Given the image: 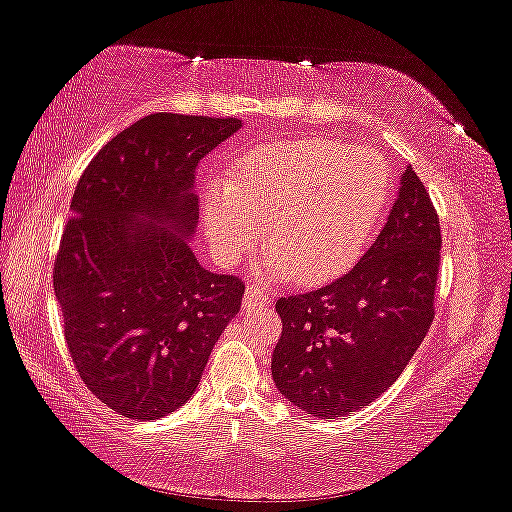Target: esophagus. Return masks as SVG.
<instances>
[{"label":"esophagus","instance_id":"34e87169","mask_svg":"<svg viewBox=\"0 0 512 512\" xmlns=\"http://www.w3.org/2000/svg\"><path fill=\"white\" fill-rule=\"evenodd\" d=\"M268 302H271V296H268V293L259 287V284H250L244 293V309H248V311L264 307V305H268Z\"/></svg>","mask_w":512,"mask_h":512}]
</instances>
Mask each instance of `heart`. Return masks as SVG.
Returning <instances> with one entry per match:
<instances>
[{
	"instance_id": "heart-1",
	"label": "heart",
	"mask_w": 512,
	"mask_h": 512,
	"mask_svg": "<svg viewBox=\"0 0 512 512\" xmlns=\"http://www.w3.org/2000/svg\"><path fill=\"white\" fill-rule=\"evenodd\" d=\"M391 176L379 153L332 137L250 151L228 183L205 194L203 225L214 255L232 264L268 225L266 273L316 284L348 268L384 210Z\"/></svg>"
}]
</instances>
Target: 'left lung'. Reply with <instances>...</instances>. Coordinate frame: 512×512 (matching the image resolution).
Returning a JSON list of instances; mask_svg holds the SVG:
<instances>
[{
    "label": "left lung",
    "mask_w": 512,
    "mask_h": 512,
    "mask_svg": "<svg viewBox=\"0 0 512 512\" xmlns=\"http://www.w3.org/2000/svg\"><path fill=\"white\" fill-rule=\"evenodd\" d=\"M440 219L411 167L384 230L354 268L275 302L273 381L316 418H345L393 386L436 316Z\"/></svg>",
    "instance_id": "left-lung-1"
}]
</instances>
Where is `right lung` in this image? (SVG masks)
Here are the masks:
<instances>
[{
  "instance_id": "1",
  "label": "right lung",
  "mask_w": 512,
  "mask_h": 512,
  "mask_svg": "<svg viewBox=\"0 0 512 512\" xmlns=\"http://www.w3.org/2000/svg\"><path fill=\"white\" fill-rule=\"evenodd\" d=\"M241 128L155 112L94 155L54 262L65 343L83 384L124 418L158 420L194 395L244 282L198 264L194 171Z\"/></svg>"
}]
</instances>
